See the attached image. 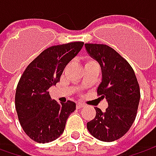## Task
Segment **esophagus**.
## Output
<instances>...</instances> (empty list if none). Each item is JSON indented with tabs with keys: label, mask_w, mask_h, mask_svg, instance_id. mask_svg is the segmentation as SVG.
<instances>
[{
	"label": "esophagus",
	"mask_w": 156,
	"mask_h": 156,
	"mask_svg": "<svg viewBox=\"0 0 156 156\" xmlns=\"http://www.w3.org/2000/svg\"><path fill=\"white\" fill-rule=\"evenodd\" d=\"M84 106H85V104H84V103L78 102V103H76V108H77V109H80V108H83Z\"/></svg>",
	"instance_id": "34e87169"
}]
</instances>
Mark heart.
<instances>
[{"label": "heart", "instance_id": "b5f03b06", "mask_svg": "<svg viewBox=\"0 0 156 156\" xmlns=\"http://www.w3.org/2000/svg\"><path fill=\"white\" fill-rule=\"evenodd\" d=\"M84 63H85V67L86 66H90V65H95V64H97V62L94 59L89 58V57H85L84 58Z\"/></svg>", "mask_w": 156, "mask_h": 156}]
</instances>
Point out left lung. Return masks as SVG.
Returning <instances> with one entry per match:
<instances>
[{
  "label": "left lung",
  "instance_id": "left-lung-1",
  "mask_svg": "<svg viewBox=\"0 0 156 156\" xmlns=\"http://www.w3.org/2000/svg\"><path fill=\"white\" fill-rule=\"evenodd\" d=\"M85 47L101 66L102 81L97 94L108 104L104 113L94 108L95 117L87 123V128L100 141H116L135 122L141 98L139 83L130 64L114 48L95 43H86Z\"/></svg>",
  "mask_w": 156,
  "mask_h": 156
}]
</instances>
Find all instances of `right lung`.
I'll use <instances>...</instances> for the list:
<instances>
[{
  "label": "right lung",
  "instance_id": "obj_1",
  "mask_svg": "<svg viewBox=\"0 0 156 156\" xmlns=\"http://www.w3.org/2000/svg\"><path fill=\"white\" fill-rule=\"evenodd\" d=\"M84 42L52 46L28 64L15 92V108L21 128L33 141L47 143L62 135L75 103L59 104L48 88L60 81L67 64L80 52Z\"/></svg>",
  "mask_w": 156,
  "mask_h": 156
}]
</instances>
